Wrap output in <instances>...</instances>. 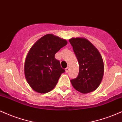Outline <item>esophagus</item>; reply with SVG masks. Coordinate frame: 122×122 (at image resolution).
<instances>
[{"instance_id": "1", "label": "esophagus", "mask_w": 122, "mask_h": 122, "mask_svg": "<svg viewBox=\"0 0 122 122\" xmlns=\"http://www.w3.org/2000/svg\"><path fill=\"white\" fill-rule=\"evenodd\" d=\"M69 68L68 66V67H67V68L65 69V72H66V73H68V72H69Z\"/></svg>"}]
</instances>
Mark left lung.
Here are the masks:
<instances>
[{
	"instance_id": "obj_1",
	"label": "left lung",
	"mask_w": 122,
	"mask_h": 122,
	"mask_svg": "<svg viewBox=\"0 0 122 122\" xmlns=\"http://www.w3.org/2000/svg\"><path fill=\"white\" fill-rule=\"evenodd\" d=\"M69 41L79 65V75L71 80L72 86L82 93L94 91L101 83L104 75V63L101 54L84 38H72Z\"/></svg>"
}]
</instances>
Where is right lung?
Listing matches in <instances>:
<instances>
[{
	"label": "right lung",
	"instance_id": "obj_1",
	"mask_svg": "<svg viewBox=\"0 0 122 122\" xmlns=\"http://www.w3.org/2000/svg\"><path fill=\"white\" fill-rule=\"evenodd\" d=\"M67 43L64 39L49 34L39 39L31 47L25 60V76L36 92L45 93L56 86L65 70L54 56Z\"/></svg>",
	"mask_w": 122,
	"mask_h": 122
}]
</instances>
